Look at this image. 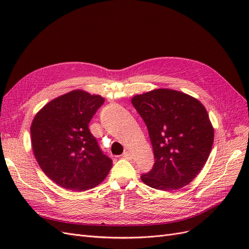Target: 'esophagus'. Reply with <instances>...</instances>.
Here are the masks:
<instances>
[{
  "label": "esophagus",
  "instance_id": "obj_1",
  "mask_svg": "<svg viewBox=\"0 0 249 249\" xmlns=\"http://www.w3.org/2000/svg\"><path fill=\"white\" fill-rule=\"evenodd\" d=\"M123 157L124 158V159H126V160H132L133 159V156H132V154L130 152H124Z\"/></svg>",
  "mask_w": 249,
  "mask_h": 249
}]
</instances>
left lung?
Masks as SVG:
<instances>
[{
  "instance_id": "left-lung-1",
  "label": "left lung",
  "mask_w": 249,
  "mask_h": 249,
  "mask_svg": "<svg viewBox=\"0 0 249 249\" xmlns=\"http://www.w3.org/2000/svg\"><path fill=\"white\" fill-rule=\"evenodd\" d=\"M144 120L152 142L155 164L141 176L158 190L172 191L196 178L212 150L214 129L203 105L173 89H155L132 99Z\"/></svg>"
}]
</instances>
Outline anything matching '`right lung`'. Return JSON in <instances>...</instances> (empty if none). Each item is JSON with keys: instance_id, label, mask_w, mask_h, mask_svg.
<instances>
[{"instance_id": "right-lung-1", "label": "right lung", "mask_w": 249, "mask_h": 249, "mask_svg": "<svg viewBox=\"0 0 249 249\" xmlns=\"http://www.w3.org/2000/svg\"><path fill=\"white\" fill-rule=\"evenodd\" d=\"M105 99L84 90L60 95L35 115L32 148L42 171L67 190L82 192L101 184L112 160L102 153L88 124Z\"/></svg>"}]
</instances>
